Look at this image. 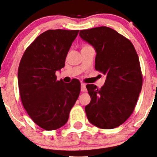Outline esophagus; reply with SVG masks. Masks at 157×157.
Here are the masks:
<instances>
[{
    "instance_id": "1",
    "label": "esophagus",
    "mask_w": 157,
    "mask_h": 157,
    "mask_svg": "<svg viewBox=\"0 0 157 157\" xmlns=\"http://www.w3.org/2000/svg\"><path fill=\"white\" fill-rule=\"evenodd\" d=\"M81 90L82 92H86L87 91V88H86V86L85 83H81Z\"/></svg>"
}]
</instances>
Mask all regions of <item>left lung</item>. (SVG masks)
<instances>
[{
	"label": "left lung",
	"mask_w": 157,
	"mask_h": 157,
	"mask_svg": "<svg viewBox=\"0 0 157 157\" xmlns=\"http://www.w3.org/2000/svg\"><path fill=\"white\" fill-rule=\"evenodd\" d=\"M82 40L94 48V67L106 76L104 86H86L91 101L85 107L89 122L104 129L123 124L135 109L143 85L138 56L133 44L112 28L82 30Z\"/></svg>",
	"instance_id": "1"
}]
</instances>
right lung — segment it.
Returning <instances> with one entry per match:
<instances>
[{"mask_svg": "<svg viewBox=\"0 0 157 157\" xmlns=\"http://www.w3.org/2000/svg\"><path fill=\"white\" fill-rule=\"evenodd\" d=\"M78 30H48L40 35L25 49L18 69L21 102L28 114L42 129H58L67 122L78 99L81 83L74 79L57 81L56 71L65 59Z\"/></svg>", "mask_w": 157, "mask_h": 157, "instance_id": "1", "label": "right lung"}]
</instances>
